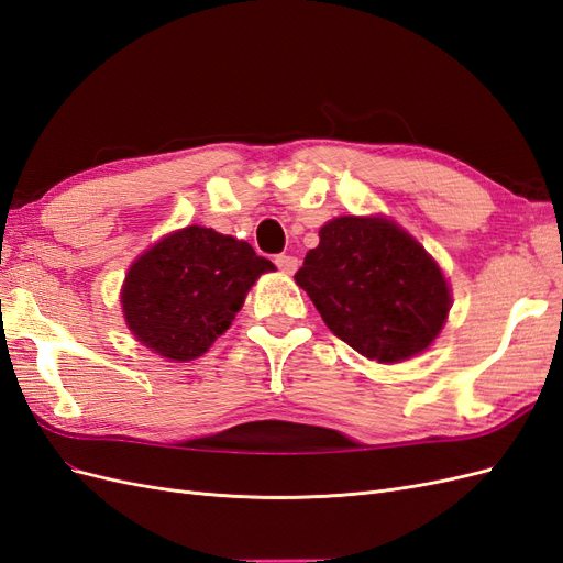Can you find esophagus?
I'll list each match as a JSON object with an SVG mask.
<instances>
[{
	"label": "esophagus",
	"mask_w": 563,
	"mask_h": 563,
	"mask_svg": "<svg viewBox=\"0 0 563 563\" xmlns=\"http://www.w3.org/2000/svg\"><path fill=\"white\" fill-rule=\"evenodd\" d=\"M275 265L286 272V275H294V272L298 269V258L296 255H286V253H279L275 255Z\"/></svg>",
	"instance_id": "obj_1"
}]
</instances>
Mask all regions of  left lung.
I'll list each match as a JSON object with an SVG mask.
<instances>
[{"label":"left lung","instance_id":"1","mask_svg":"<svg viewBox=\"0 0 563 563\" xmlns=\"http://www.w3.org/2000/svg\"><path fill=\"white\" fill-rule=\"evenodd\" d=\"M296 284L340 340L380 364L422 352L451 308L439 265L383 218L343 216L323 225Z\"/></svg>","mask_w":563,"mask_h":563}]
</instances>
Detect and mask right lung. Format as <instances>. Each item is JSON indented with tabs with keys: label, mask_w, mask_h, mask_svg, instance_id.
Instances as JSON below:
<instances>
[{
	"label": "right lung",
	"mask_w": 563,
	"mask_h": 563,
	"mask_svg": "<svg viewBox=\"0 0 563 563\" xmlns=\"http://www.w3.org/2000/svg\"><path fill=\"white\" fill-rule=\"evenodd\" d=\"M275 269L251 244L190 225L143 253L122 288L129 329L172 362H190L230 329L251 284Z\"/></svg>",
	"instance_id": "obj_1"
}]
</instances>
